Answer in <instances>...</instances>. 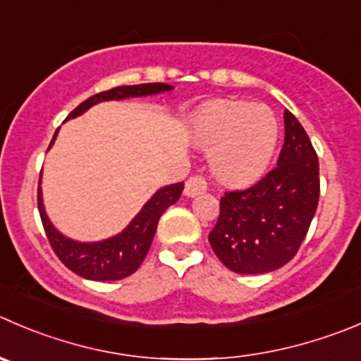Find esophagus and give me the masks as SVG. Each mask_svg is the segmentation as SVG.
<instances>
[{
  "mask_svg": "<svg viewBox=\"0 0 361 361\" xmlns=\"http://www.w3.org/2000/svg\"><path fill=\"white\" fill-rule=\"evenodd\" d=\"M206 188H208V183H206L204 178L195 174V176L188 178L187 183H185V195H188V197H195V195L199 194H204Z\"/></svg>",
  "mask_w": 361,
  "mask_h": 361,
  "instance_id": "esophagus-1",
  "label": "esophagus"
}]
</instances>
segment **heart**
<instances>
[{
  "mask_svg": "<svg viewBox=\"0 0 361 361\" xmlns=\"http://www.w3.org/2000/svg\"><path fill=\"white\" fill-rule=\"evenodd\" d=\"M192 137L199 148L209 152V167L216 180L247 185L268 167L277 146L279 127L266 106L216 100L197 114Z\"/></svg>",
  "mask_w": 361,
  "mask_h": 361,
  "instance_id": "b5f03b06",
  "label": "heart"
}]
</instances>
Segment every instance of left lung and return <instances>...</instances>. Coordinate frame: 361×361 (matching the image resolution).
Wrapping results in <instances>:
<instances>
[{
    "label": "left lung",
    "instance_id": "obj_1",
    "mask_svg": "<svg viewBox=\"0 0 361 361\" xmlns=\"http://www.w3.org/2000/svg\"><path fill=\"white\" fill-rule=\"evenodd\" d=\"M284 123L277 167L252 187L220 197V215L208 240L216 257L236 274H268L291 261L317 209V153L289 111Z\"/></svg>",
    "mask_w": 361,
    "mask_h": 361
}]
</instances>
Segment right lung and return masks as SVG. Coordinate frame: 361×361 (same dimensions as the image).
<instances>
[{
  "instance_id": "add662e5",
  "label": "right lung",
  "mask_w": 361,
  "mask_h": 361,
  "mask_svg": "<svg viewBox=\"0 0 361 361\" xmlns=\"http://www.w3.org/2000/svg\"><path fill=\"white\" fill-rule=\"evenodd\" d=\"M173 86L164 82H148V84H135V86H118L107 92L97 93L84 100L80 106H77L70 118L80 116L84 111H87L92 106L106 100H123L130 97H146L157 95V93L171 92ZM58 130L54 132L51 145L54 142ZM42 180H38V212H40L42 224H44L45 234L51 243L52 250L59 257V261L72 269L73 274L79 277L87 279V281H120V279L128 277L141 266L152 247L153 236H155L157 226L162 216V213L169 208L171 204L180 199L183 192V183H174L162 187L152 195L148 202L142 206L141 212L134 216L130 224L121 231L120 234L107 240L95 241V243H82V241L70 240L63 236L58 229L51 224L47 213L44 208V199H42Z\"/></svg>"
}]
</instances>
